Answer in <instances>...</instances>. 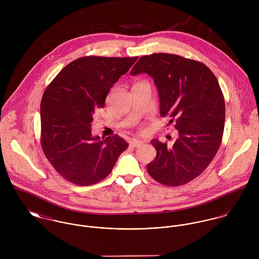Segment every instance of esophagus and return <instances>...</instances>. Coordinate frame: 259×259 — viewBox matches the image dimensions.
<instances>
[{
    "mask_svg": "<svg viewBox=\"0 0 259 259\" xmlns=\"http://www.w3.org/2000/svg\"><path fill=\"white\" fill-rule=\"evenodd\" d=\"M143 144H144V142H142V141L133 140V141L130 143V146L133 147V148H139V147H141Z\"/></svg>",
    "mask_w": 259,
    "mask_h": 259,
    "instance_id": "34e87169",
    "label": "esophagus"
}]
</instances>
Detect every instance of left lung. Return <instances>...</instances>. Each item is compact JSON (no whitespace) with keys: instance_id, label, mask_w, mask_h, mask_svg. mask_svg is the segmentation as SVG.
<instances>
[{"instance_id":"8db88e82","label":"left lung","mask_w":259,"mask_h":259,"mask_svg":"<svg viewBox=\"0 0 259 259\" xmlns=\"http://www.w3.org/2000/svg\"><path fill=\"white\" fill-rule=\"evenodd\" d=\"M143 73L157 88L160 115L179 131L171 148L151 141L156 156L148 172L161 185H185L204 171L222 144L225 104L219 80L204 64L164 53L142 57L131 74Z\"/></svg>"}]
</instances>
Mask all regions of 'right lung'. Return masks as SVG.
<instances>
[{"label": "right lung", "instance_id": "obj_1", "mask_svg": "<svg viewBox=\"0 0 259 259\" xmlns=\"http://www.w3.org/2000/svg\"><path fill=\"white\" fill-rule=\"evenodd\" d=\"M134 58L89 56L66 66L46 89L40 102V145L68 182L87 186L105 180L128 144L115 135L105 140L92 136L93 114Z\"/></svg>", "mask_w": 259, "mask_h": 259}]
</instances>
